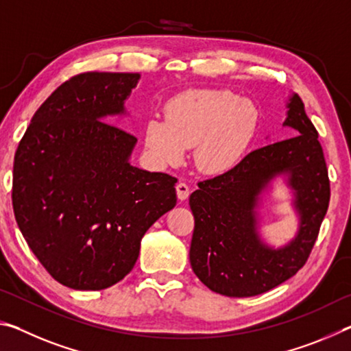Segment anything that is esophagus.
Masks as SVG:
<instances>
[{
    "mask_svg": "<svg viewBox=\"0 0 351 351\" xmlns=\"http://www.w3.org/2000/svg\"><path fill=\"white\" fill-rule=\"evenodd\" d=\"M176 195H178V198H180L181 201L187 199L189 195H190V187L187 186L186 182H178L176 184Z\"/></svg>",
    "mask_w": 351,
    "mask_h": 351,
    "instance_id": "34e87169",
    "label": "esophagus"
}]
</instances>
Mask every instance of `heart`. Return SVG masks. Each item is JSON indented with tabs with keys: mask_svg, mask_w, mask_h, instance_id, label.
I'll list each match as a JSON object with an SVG mask.
<instances>
[{
	"mask_svg": "<svg viewBox=\"0 0 351 351\" xmlns=\"http://www.w3.org/2000/svg\"><path fill=\"white\" fill-rule=\"evenodd\" d=\"M260 110L229 90H189L165 105V119L152 117L144 141L154 161L175 165L193 147L195 165L219 175L246 156L260 130Z\"/></svg>",
	"mask_w": 351,
	"mask_h": 351,
	"instance_id": "1",
	"label": "heart"
}]
</instances>
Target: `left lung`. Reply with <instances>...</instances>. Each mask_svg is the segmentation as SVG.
I'll use <instances>...</instances> for the list:
<instances>
[{
	"instance_id": "left-lung-1",
	"label": "left lung",
	"mask_w": 351,
	"mask_h": 351,
	"mask_svg": "<svg viewBox=\"0 0 351 351\" xmlns=\"http://www.w3.org/2000/svg\"><path fill=\"white\" fill-rule=\"evenodd\" d=\"M283 127L295 136L254 150L226 173L198 182L189 204L195 218L190 265L207 288L228 297L266 293L305 265L330 203V181L317 132L297 94ZM283 176L300 219L282 248L261 240L256 209L270 182Z\"/></svg>"
}]
</instances>
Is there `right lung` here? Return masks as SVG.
<instances>
[{
    "instance_id": "1",
    "label": "right lung",
    "mask_w": 351,
    "mask_h": 351,
    "mask_svg": "<svg viewBox=\"0 0 351 351\" xmlns=\"http://www.w3.org/2000/svg\"><path fill=\"white\" fill-rule=\"evenodd\" d=\"M141 79L85 73L35 112L15 153L12 204L31 251L57 282L99 291L122 280L150 226L176 204V178L130 164L138 139L112 123Z\"/></svg>"
}]
</instances>
